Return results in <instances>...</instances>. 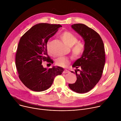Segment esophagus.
<instances>
[{
	"label": "esophagus",
	"mask_w": 121,
	"mask_h": 121,
	"mask_svg": "<svg viewBox=\"0 0 121 121\" xmlns=\"http://www.w3.org/2000/svg\"><path fill=\"white\" fill-rule=\"evenodd\" d=\"M69 71L68 70H67V69L64 70V71H63V73H69Z\"/></svg>",
	"instance_id": "34e87169"
}]
</instances>
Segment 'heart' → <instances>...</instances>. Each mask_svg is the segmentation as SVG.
Masks as SVG:
<instances>
[{"label":"heart","instance_id":"1","mask_svg":"<svg viewBox=\"0 0 121 121\" xmlns=\"http://www.w3.org/2000/svg\"><path fill=\"white\" fill-rule=\"evenodd\" d=\"M60 37L65 44L71 46L73 56L75 58H79L84 53L85 49L84 43L82 42H77L78 38L71 32L65 31L60 35ZM50 41L46 44V48L48 52H50ZM70 63L68 57H61L56 60V65L59 67H65Z\"/></svg>","mask_w":121,"mask_h":121}]
</instances>
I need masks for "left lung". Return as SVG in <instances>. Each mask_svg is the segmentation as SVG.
<instances>
[{
	"label": "left lung",
	"instance_id": "obj_1",
	"mask_svg": "<svg viewBox=\"0 0 121 121\" xmlns=\"http://www.w3.org/2000/svg\"><path fill=\"white\" fill-rule=\"evenodd\" d=\"M71 27L84 39L85 49L81 57L72 65L76 69L71 72L76 74L77 80L69 86L76 93H85L92 89L102 76L105 63L104 43L96 31L84 24H74Z\"/></svg>",
	"mask_w": 121,
	"mask_h": 121
}]
</instances>
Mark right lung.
I'll return each instance as SVG.
<instances>
[{"label":"right lung","instance_id":"add662e5","mask_svg":"<svg viewBox=\"0 0 121 121\" xmlns=\"http://www.w3.org/2000/svg\"><path fill=\"white\" fill-rule=\"evenodd\" d=\"M60 27V25L38 24L20 39L16 53V67L21 82L32 91L41 92L48 89L54 78L64 71L60 67L48 69L41 64L43 61L53 64L48 56L46 44Z\"/></svg>","mask_w":121,"mask_h":121}]
</instances>
